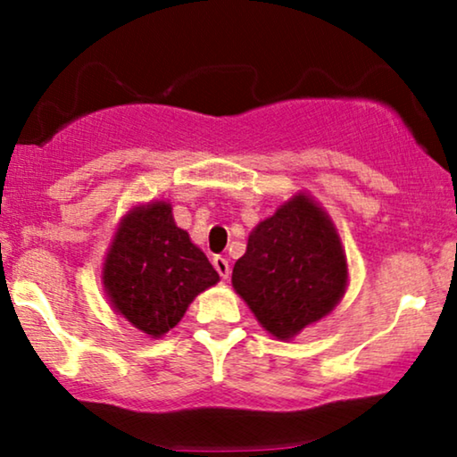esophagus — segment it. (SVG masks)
<instances>
[{
  "mask_svg": "<svg viewBox=\"0 0 457 457\" xmlns=\"http://www.w3.org/2000/svg\"><path fill=\"white\" fill-rule=\"evenodd\" d=\"M212 264H214L216 272L220 274V278L227 280L228 274H230V266H228V260L227 258H220V255H216L214 260H212Z\"/></svg>",
  "mask_w": 457,
  "mask_h": 457,
  "instance_id": "esophagus-1",
  "label": "esophagus"
}]
</instances>
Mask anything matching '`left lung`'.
<instances>
[{"instance_id": "obj_1", "label": "left lung", "mask_w": 457, "mask_h": 457, "mask_svg": "<svg viewBox=\"0 0 457 457\" xmlns=\"http://www.w3.org/2000/svg\"><path fill=\"white\" fill-rule=\"evenodd\" d=\"M230 280L262 328L291 341L337 308L349 266L327 210L299 191L255 224Z\"/></svg>"}]
</instances>
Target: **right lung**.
Masks as SVG:
<instances>
[{"mask_svg": "<svg viewBox=\"0 0 457 457\" xmlns=\"http://www.w3.org/2000/svg\"><path fill=\"white\" fill-rule=\"evenodd\" d=\"M218 280L205 253L177 227L168 202L133 205L112 237L102 268L112 310L152 339L177 327L193 299Z\"/></svg>", "mask_w": 457, "mask_h": 457, "instance_id": "add662e5", "label": "right lung"}]
</instances>
